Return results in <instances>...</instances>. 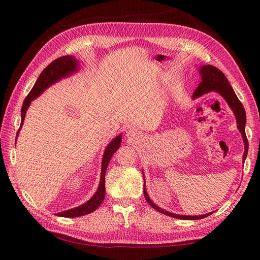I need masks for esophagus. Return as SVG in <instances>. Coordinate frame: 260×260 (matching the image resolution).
<instances>
[{
    "mask_svg": "<svg viewBox=\"0 0 260 260\" xmlns=\"http://www.w3.org/2000/svg\"><path fill=\"white\" fill-rule=\"evenodd\" d=\"M127 136L128 137H133V139H135V137H137V132L134 129V128H132V129H129L128 132H127Z\"/></svg>",
    "mask_w": 260,
    "mask_h": 260,
    "instance_id": "obj_1",
    "label": "esophagus"
}]
</instances>
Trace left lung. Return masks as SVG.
Segmentation results:
<instances>
[{"instance_id": "8db88e82", "label": "left lung", "mask_w": 260, "mask_h": 260, "mask_svg": "<svg viewBox=\"0 0 260 260\" xmlns=\"http://www.w3.org/2000/svg\"><path fill=\"white\" fill-rule=\"evenodd\" d=\"M199 73L201 75V82L199 84L196 91L193 92V98H198L204 95V93L213 91V90L220 93V95L224 98V101L228 103L230 108L233 109V112L236 116L237 127H238V129L242 135V140H244V143H245V152H244V156H242V161L245 162L247 153H248V140L245 132L246 112H245L244 106H242V104L240 103L238 97L236 96L233 87H231L228 79L225 78V76L223 75L221 70L213 67L211 64H206V66H202L200 70H199ZM144 196H145L146 201L152 208L155 209L158 212L169 215V217H173L176 219H183V220H198V219L206 218L208 215L211 214V212H210V213L201 214V215H182V214L180 215V214L165 211V210L158 208L155 203H153L150 197H148L147 192L145 190V180H144Z\"/></svg>"}]
</instances>
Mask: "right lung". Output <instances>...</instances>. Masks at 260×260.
Listing matches in <instances>:
<instances>
[{
	"instance_id": "1",
	"label": "right lung",
	"mask_w": 260,
	"mask_h": 260,
	"mask_svg": "<svg viewBox=\"0 0 260 260\" xmlns=\"http://www.w3.org/2000/svg\"><path fill=\"white\" fill-rule=\"evenodd\" d=\"M77 70H78V61H77V59L74 56L60 57L56 60H53L50 64H48L47 67L43 69L40 76L38 77L36 84H35V86H33L31 91L29 92V95H27L26 98L24 99L23 105H22L20 128L22 127V125H23L26 110H27V108H29L30 104L33 99H36L37 97L40 96L48 87L53 85L54 82L59 81L61 78H64V77L73 75ZM20 128L18 131V133H16V137H18V135H19ZM120 142H121V135L116 136L115 139L109 143L108 146L106 147V150H105L103 161H102L101 182H99V185H98V189H97L96 193L92 196L90 200L87 201L84 204H81L80 207H77V208L70 209V210H66V211H62V212H59V213H57V215H59V217H64V218L80 217V215H85V214L93 212L99 206H101L102 202L104 201L105 192H106V189H105V174H106V169L108 167L110 158H112V156H113V154L117 151L118 147L120 146Z\"/></svg>"
}]
</instances>
